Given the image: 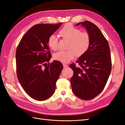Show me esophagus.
I'll return each instance as SVG.
<instances>
[{
    "instance_id": "obj_1",
    "label": "esophagus",
    "mask_w": 125,
    "mask_h": 125,
    "mask_svg": "<svg viewBox=\"0 0 125 125\" xmlns=\"http://www.w3.org/2000/svg\"><path fill=\"white\" fill-rule=\"evenodd\" d=\"M63 65L64 68H68V65L66 64H63Z\"/></svg>"
}]
</instances>
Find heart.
<instances>
[{"instance_id": "heart-1", "label": "heart", "mask_w": 125, "mask_h": 125, "mask_svg": "<svg viewBox=\"0 0 125 125\" xmlns=\"http://www.w3.org/2000/svg\"><path fill=\"white\" fill-rule=\"evenodd\" d=\"M63 39L69 40L67 51H60L54 54V60L61 62H69L75 56H81L89 49L90 45V37L87 32L81 31L79 28L71 24H66L59 32ZM48 45L51 49L56 50L58 45V38L56 35H50L47 41Z\"/></svg>"}]
</instances>
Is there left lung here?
<instances>
[{"label": "left lung", "mask_w": 125, "mask_h": 125, "mask_svg": "<svg viewBox=\"0 0 125 125\" xmlns=\"http://www.w3.org/2000/svg\"><path fill=\"white\" fill-rule=\"evenodd\" d=\"M83 26L90 37L87 52L70 65L73 71L71 78L72 91L83 100H90L100 94L107 83L111 70V54L107 40L95 24L89 21L76 24Z\"/></svg>", "instance_id": "left-lung-1"}]
</instances>
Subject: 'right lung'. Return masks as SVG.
Listing matches in <instances>:
<instances>
[{"mask_svg": "<svg viewBox=\"0 0 125 125\" xmlns=\"http://www.w3.org/2000/svg\"><path fill=\"white\" fill-rule=\"evenodd\" d=\"M62 24L34 25L17 46L16 61L18 81L25 91L35 100H45L55 92L63 66L58 61L45 65L51 57L47 41Z\"/></svg>", "mask_w": 125, "mask_h": 125, "instance_id": "1", "label": "right lung"}]
</instances>
